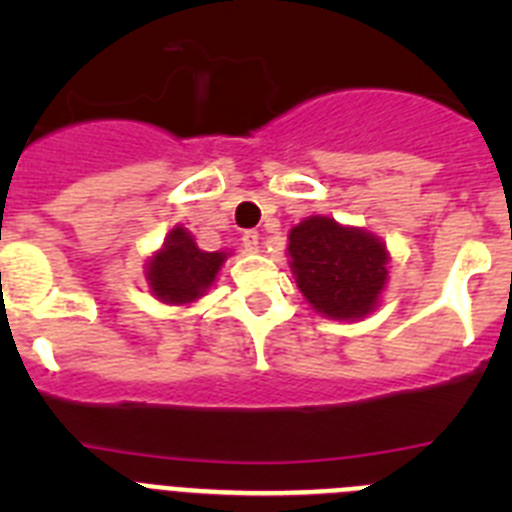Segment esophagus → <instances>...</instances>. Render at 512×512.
Masks as SVG:
<instances>
[{
    "mask_svg": "<svg viewBox=\"0 0 512 512\" xmlns=\"http://www.w3.org/2000/svg\"><path fill=\"white\" fill-rule=\"evenodd\" d=\"M243 248H246L248 253L259 251V233H253V230L243 233Z\"/></svg>",
    "mask_w": 512,
    "mask_h": 512,
    "instance_id": "esophagus-1",
    "label": "esophagus"
}]
</instances>
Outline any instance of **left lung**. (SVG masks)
Segmentation results:
<instances>
[{"label": "left lung", "mask_w": 512, "mask_h": 512, "mask_svg": "<svg viewBox=\"0 0 512 512\" xmlns=\"http://www.w3.org/2000/svg\"><path fill=\"white\" fill-rule=\"evenodd\" d=\"M287 253L297 287L320 315L356 320L377 307L390 264L377 235L312 215L289 230Z\"/></svg>", "instance_id": "left-lung-1"}]
</instances>
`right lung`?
Returning a JSON list of instances; mask_svg holds the SVG:
<instances>
[{"label": "right lung", "instance_id": "obj_1", "mask_svg": "<svg viewBox=\"0 0 512 512\" xmlns=\"http://www.w3.org/2000/svg\"><path fill=\"white\" fill-rule=\"evenodd\" d=\"M225 251H202L192 235L176 225L166 235L164 246L148 261V287L166 305H189L200 300L215 284L217 271L225 264Z\"/></svg>", "mask_w": 512, "mask_h": 512}]
</instances>
